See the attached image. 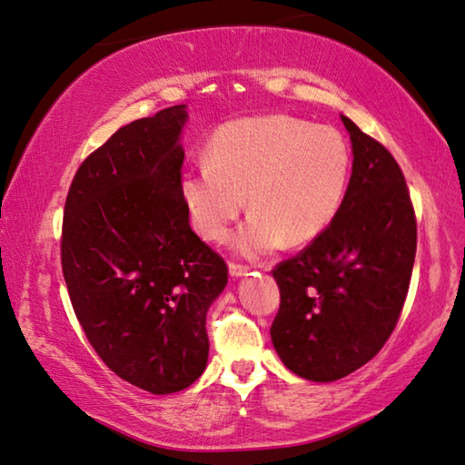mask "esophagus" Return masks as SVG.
Listing matches in <instances>:
<instances>
[{
	"mask_svg": "<svg viewBox=\"0 0 465 465\" xmlns=\"http://www.w3.org/2000/svg\"><path fill=\"white\" fill-rule=\"evenodd\" d=\"M250 272V266H245V263H240V262H230V274L233 278H240V276H245Z\"/></svg>",
	"mask_w": 465,
	"mask_h": 465,
	"instance_id": "obj_1",
	"label": "esophagus"
}]
</instances>
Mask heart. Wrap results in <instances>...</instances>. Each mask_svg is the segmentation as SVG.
Instances as JSON below:
<instances>
[{"mask_svg":"<svg viewBox=\"0 0 465 465\" xmlns=\"http://www.w3.org/2000/svg\"><path fill=\"white\" fill-rule=\"evenodd\" d=\"M352 154L326 124L288 114L225 123L209 141L207 161L181 177V193L195 232L222 242L242 209L252 215L233 248L258 258L284 243L318 238L339 215L349 189Z\"/></svg>","mask_w":465,"mask_h":465,"instance_id":"b5f03b06","label":"heart"}]
</instances>
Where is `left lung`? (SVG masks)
<instances>
[{"label": "left lung", "mask_w": 465, "mask_h": 465, "mask_svg": "<svg viewBox=\"0 0 465 465\" xmlns=\"http://www.w3.org/2000/svg\"><path fill=\"white\" fill-rule=\"evenodd\" d=\"M341 118L354 157L341 212L298 256L272 270L280 286L272 342L290 371L318 383L351 375L383 349L401 316L417 250L401 167Z\"/></svg>", "instance_id": "1"}]
</instances>
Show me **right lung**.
I'll use <instances>...</instances> for the list:
<instances>
[{"mask_svg": "<svg viewBox=\"0 0 465 465\" xmlns=\"http://www.w3.org/2000/svg\"><path fill=\"white\" fill-rule=\"evenodd\" d=\"M185 121L177 104L118 129L82 161L64 205L62 272L82 331L108 369L153 395L202 377L205 314L227 284L181 193Z\"/></svg>", "mask_w": 465, "mask_h": 465, "instance_id": "right-lung-1", "label": "right lung"}]
</instances>
